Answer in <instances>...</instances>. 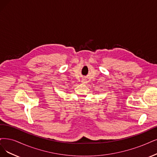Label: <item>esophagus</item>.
<instances>
[{
  "instance_id": "obj_1",
  "label": "esophagus",
  "mask_w": 157,
  "mask_h": 157,
  "mask_svg": "<svg viewBox=\"0 0 157 157\" xmlns=\"http://www.w3.org/2000/svg\"><path fill=\"white\" fill-rule=\"evenodd\" d=\"M82 83H85V82H84V81H82Z\"/></svg>"
}]
</instances>
